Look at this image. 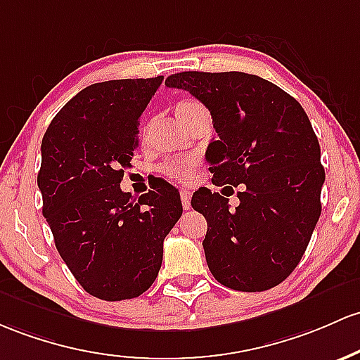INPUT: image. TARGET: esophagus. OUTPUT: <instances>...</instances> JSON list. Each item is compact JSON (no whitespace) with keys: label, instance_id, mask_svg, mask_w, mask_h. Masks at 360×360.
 <instances>
[{"label":"esophagus","instance_id":"obj_1","mask_svg":"<svg viewBox=\"0 0 360 360\" xmlns=\"http://www.w3.org/2000/svg\"><path fill=\"white\" fill-rule=\"evenodd\" d=\"M181 203H183L184 210H189V208H191V191L181 189Z\"/></svg>","mask_w":360,"mask_h":360}]
</instances>
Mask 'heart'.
<instances>
[{"mask_svg":"<svg viewBox=\"0 0 360 360\" xmlns=\"http://www.w3.org/2000/svg\"><path fill=\"white\" fill-rule=\"evenodd\" d=\"M205 110L203 105L200 102L193 101V98H183L176 104V116L181 122H188L191 117H195L196 114ZM160 174H164L165 177L174 181H179V183H186L195 174V160L193 159H184V160H167L159 167Z\"/></svg>","mask_w":360,"mask_h":360,"instance_id":"1","label":"heart"}]
</instances>
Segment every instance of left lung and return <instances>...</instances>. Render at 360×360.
Wrapping results in <instances>:
<instances>
[{
    "label": "left lung",
    "instance_id": "obj_1",
    "mask_svg": "<svg viewBox=\"0 0 360 360\" xmlns=\"http://www.w3.org/2000/svg\"><path fill=\"white\" fill-rule=\"evenodd\" d=\"M165 85L210 110L219 140L207 148L217 186H236L239 205L201 188L191 207L203 213L207 264L234 290L278 285L301 262L321 215L325 169L309 117L294 97L256 75L183 71ZM234 193V189L227 188Z\"/></svg>",
    "mask_w": 360,
    "mask_h": 360
}]
</instances>
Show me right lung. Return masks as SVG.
I'll return each mask as SVG.
<instances>
[{
  "instance_id": "add662e5",
  "label": "right lung",
  "mask_w": 360,
  "mask_h": 360,
  "mask_svg": "<svg viewBox=\"0 0 360 360\" xmlns=\"http://www.w3.org/2000/svg\"><path fill=\"white\" fill-rule=\"evenodd\" d=\"M162 80L86 86L63 105L42 138V213L63 262L102 301L150 289L165 236L183 213L179 191L165 181L138 200L120 186L138 147V120Z\"/></svg>"
}]
</instances>
